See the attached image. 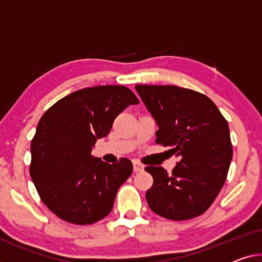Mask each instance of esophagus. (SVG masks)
Returning a JSON list of instances; mask_svg holds the SVG:
<instances>
[{
  "instance_id": "34e87169",
  "label": "esophagus",
  "mask_w": 262,
  "mask_h": 262,
  "mask_svg": "<svg viewBox=\"0 0 262 262\" xmlns=\"http://www.w3.org/2000/svg\"><path fill=\"white\" fill-rule=\"evenodd\" d=\"M144 170V166L140 163H138V162H135L134 163V171L135 172H140V171H143Z\"/></svg>"
}]
</instances>
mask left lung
Listing matches in <instances>:
<instances>
[{
    "label": "left lung",
    "instance_id": "1",
    "mask_svg": "<svg viewBox=\"0 0 262 262\" xmlns=\"http://www.w3.org/2000/svg\"><path fill=\"white\" fill-rule=\"evenodd\" d=\"M156 119V143L171 146L179 157L172 173L160 166L145 167L154 178L146 192L152 211L170 220L201 215L223 188L233 148L227 120L200 92L176 85H136Z\"/></svg>",
    "mask_w": 262,
    "mask_h": 262
}]
</instances>
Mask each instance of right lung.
Returning <instances> with one entry per match:
<instances>
[{
    "label": "right lung",
    "mask_w": 262,
    "mask_h": 262,
    "mask_svg": "<svg viewBox=\"0 0 262 262\" xmlns=\"http://www.w3.org/2000/svg\"><path fill=\"white\" fill-rule=\"evenodd\" d=\"M138 103L126 86L100 85L72 92L44 112L31 140L29 171L39 198L58 218L90 225L111 212L134 166L126 158L104 163L91 151L120 112Z\"/></svg>",
    "instance_id": "right-lung-1"
}]
</instances>
